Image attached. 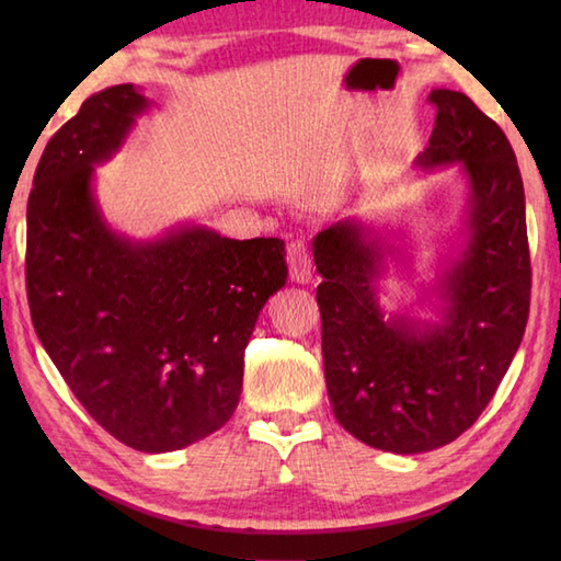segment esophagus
I'll return each mask as SVG.
<instances>
[{
  "label": "esophagus",
  "mask_w": 561,
  "mask_h": 561,
  "mask_svg": "<svg viewBox=\"0 0 561 561\" xmlns=\"http://www.w3.org/2000/svg\"><path fill=\"white\" fill-rule=\"evenodd\" d=\"M287 262H289V277L296 284H308L313 279V265L311 255L301 241H291L287 245Z\"/></svg>",
  "instance_id": "1"
}]
</instances>
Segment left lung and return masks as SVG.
Masks as SVG:
<instances>
[{
	"instance_id": "1",
	"label": "left lung",
	"mask_w": 561,
	"mask_h": 561,
	"mask_svg": "<svg viewBox=\"0 0 561 561\" xmlns=\"http://www.w3.org/2000/svg\"><path fill=\"white\" fill-rule=\"evenodd\" d=\"M428 101L436 123L416 165H458L470 190L465 241L432 287L436 323L380 308L376 282L392 250L374 226L344 219L313 238L332 412L366 446L400 456L446 446L478 422L514 362L530 308L516 153L465 93L434 89Z\"/></svg>"
}]
</instances>
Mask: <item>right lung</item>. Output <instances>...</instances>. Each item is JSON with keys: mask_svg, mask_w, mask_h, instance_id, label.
I'll return each mask as SVG.
<instances>
[{"mask_svg": "<svg viewBox=\"0 0 561 561\" xmlns=\"http://www.w3.org/2000/svg\"><path fill=\"white\" fill-rule=\"evenodd\" d=\"M147 111L145 93L117 83L47 141L28 195L26 289L33 328L83 410L125 446L169 453L231 420L248 340L289 270L279 238L181 224L135 241L111 229L93 175Z\"/></svg>", "mask_w": 561, "mask_h": 561, "instance_id": "1", "label": "right lung"}]
</instances>
